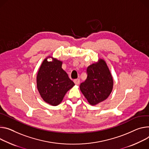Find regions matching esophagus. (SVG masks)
<instances>
[{
    "instance_id": "esophagus-1",
    "label": "esophagus",
    "mask_w": 149,
    "mask_h": 149,
    "mask_svg": "<svg viewBox=\"0 0 149 149\" xmlns=\"http://www.w3.org/2000/svg\"><path fill=\"white\" fill-rule=\"evenodd\" d=\"M74 82L76 85H78L80 83V80L79 79H75L74 80Z\"/></svg>"
}]
</instances>
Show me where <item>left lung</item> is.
<instances>
[{"label": "left lung", "instance_id": "obj_1", "mask_svg": "<svg viewBox=\"0 0 149 149\" xmlns=\"http://www.w3.org/2000/svg\"><path fill=\"white\" fill-rule=\"evenodd\" d=\"M87 78L81 83L80 90L90 104L95 105L106 100L112 90L113 78L103 59L90 65Z\"/></svg>", "mask_w": 149, "mask_h": 149}]
</instances>
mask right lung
I'll return each mask as SVG.
<instances>
[{
  "label": "right lung",
  "mask_w": 149,
  "mask_h": 149,
  "mask_svg": "<svg viewBox=\"0 0 149 149\" xmlns=\"http://www.w3.org/2000/svg\"><path fill=\"white\" fill-rule=\"evenodd\" d=\"M62 62L57 59L42 63L37 76V86L40 96L47 103L57 106L66 93L75 84L62 68Z\"/></svg>",
  "instance_id": "add662e5"
}]
</instances>
